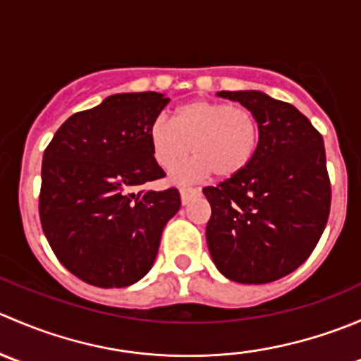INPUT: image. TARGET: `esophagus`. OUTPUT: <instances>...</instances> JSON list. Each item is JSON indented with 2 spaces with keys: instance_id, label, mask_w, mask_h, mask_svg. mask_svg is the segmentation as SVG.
Segmentation results:
<instances>
[{
  "instance_id": "1",
  "label": "esophagus",
  "mask_w": 361,
  "mask_h": 361,
  "mask_svg": "<svg viewBox=\"0 0 361 361\" xmlns=\"http://www.w3.org/2000/svg\"><path fill=\"white\" fill-rule=\"evenodd\" d=\"M199 195H201V190H197V188H190V187L180 188V197H181V204H183V206H187L188 202L194 201V199H197Z\"/></svg>"
}]
</instances>
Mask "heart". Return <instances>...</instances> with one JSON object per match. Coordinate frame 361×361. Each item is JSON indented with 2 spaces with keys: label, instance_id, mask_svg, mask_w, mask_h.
Instances as JSON below:
<instances>
[{
  "label": "heart",
  "instance_id": "1",
  "mask_svg": "<svg viewBox=\"0 0 361 361\" xmlns=\"http://www.w3.org/2000/svg\"><path fill=\"white\" fill-rule=\"evenodd\" d=\"M260 141L257 115L245 106H228L211 99L181 104L173 120L155 116L148 127L152 157L162 169L183 161L192 148L198 155L192 163L169 171L174 183L201 180L214 173L228 180L248 167Z\"/></svg>",
  "mask_w": 361,
  "mask_h": 361
}]
</instances>
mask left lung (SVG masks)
I'll list each match as a JSON object with an SVG mask.
<instances>
[{
	"label": "left lung",
	"instance_id": "1",
	"mask_svg": "<svg viewBox=\"0 0 361 361\" xmlns=\"http://www.w3.org/2000/svg\"><path fill=\"white\" fill-rule=\"evenodd\" d=\"M257 115L260 141L241 174L204 188L206 241L218 271L243 285L276 281L300 267L330 213L323 137L307 116L260 90H221Z\"/></svg>",
	"mask_w": 361,
	"mask_h": 361
}]
</instances>
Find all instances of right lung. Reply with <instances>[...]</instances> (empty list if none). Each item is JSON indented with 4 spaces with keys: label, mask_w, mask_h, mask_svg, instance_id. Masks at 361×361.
Listing matches in <instances>:
<instances>
[{
    "label": "right lung",
    "mask_w": 361,
    "mask_h": 361,
    "mask_svg": "<svg viewBox=\"0 0 361 361\" xmlns=\"http://www.w3.org/2000/svg\"><path fill=\"white\" fill-rule=\"evenodd\" d=\"M167 103L159 92L113 94L69 116L43 154V232L61 264L89 285L123 288L145 278L180 209L176 188H145L164 176L148 127Z\"/></svg>",
    "instance_id": "add662e5"
}]
</instances>
